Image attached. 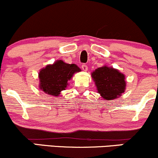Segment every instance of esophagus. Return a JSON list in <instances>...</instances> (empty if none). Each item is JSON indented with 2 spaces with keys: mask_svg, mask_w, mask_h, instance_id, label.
Returning a JSON list of instances; mask_svg holds the SVG:
<instances>
[{
  "mask_svg": "<svg viewBox=\"0 0 158 158\" xmlns=\"http://www.w3.org/2000/svg\"><path fill=\"white\" fill-rule=\"evenodd\" d=\"M81 69H82L83 70H85V71H86V70H88V66H87V65L85 64H81Z\"/></svg>",
  "mask_w": 158,
  "mask_h": 158,
  "instance_id": "34e87169",
  "label": "esophagus"
}]
</instances>
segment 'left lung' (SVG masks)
<instances>
[{"label":"left lung","instance_id":"left-lung-1","mask_svg":"<svg viewBox=\"0 0 158 158\" xmlns=\"http://www.w3.org/2000/svg\"><path fill=\"white\" fill-rule=\"evenodd\" d=\"M99 94L106 99H114L125 91V76L119 70L107 66L99 68L92 73Z\"/></svg>","mask_w":158,"mask_h":158}]
</instances>
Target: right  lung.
<instances>
[{
  "label": "right lung",
  "mask_w": 158,
  "mask_h": 158,
  "mask_svg": "<svg viewBox=\"0 0 158 158\" xmlns=\"http://www.w3.org/2000/svg\"><path fill=\"white\" fill-rule=\"evenodd\" d=\"M80 70L75 64H67L61 60L56 61L40 71V88L46 94L57 97L65 89L73 73Z\"/></svg>",
  "instance_id": "add662e5"
}]
</instances>
